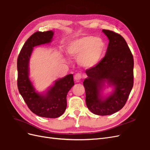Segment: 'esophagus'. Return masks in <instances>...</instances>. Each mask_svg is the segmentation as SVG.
<instances>
[{"label": "esophagus", "mask_w": 150, "mask_h": 150, "mask_svg": "<svg viewBox=\"0 0 150 150\" xmlns=\"http://www.w3.org/2000/svg\"><path fill=\"white\" fill-rule=\"evenodd\" d=\"M81 78H82L81 74H80V73L76 74L75 75V77H74V79H75V81H76V82H79V81L81 80Z\"/></svg>", "instance_id": "1"}]
</instances>
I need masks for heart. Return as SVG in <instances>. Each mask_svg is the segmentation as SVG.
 Masks as SVG:
<instances>
[{
  "instance_id": "1",
  "label": "heart",
  "mask_w": 150,
  "mask_h": 150,
  "mask_svg": "<svg viewBox=\"0 0 150 150\" xmlns=\"http://www.w3.org/2000/svg\"><path fill=\"white\" fill-rule=\"evenodd\" d=\"M66 49L70 57H77V61L81 66L90 68L102 59L107 45L101 38L87 35L70 41Z\"/></svg>"
}]
</instances>
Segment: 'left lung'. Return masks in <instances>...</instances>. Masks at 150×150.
<instances>
[{
    "label": "left lung",
    "mask_w": 150,
    "mask_h": 150,
    "mask_svg": "<svg viewBox=\"0 0 150 150\" xmlns=\"http://www.w3.org/2000/svg\"><path fill=\"white\" fill-rule=\"evenodd\" d=\"M102 31L109 39L107 52L98 64L86 70L88 78L83 83L88 108L95 115L104 116L117 112L126 103L133 86L134 60L122 35L112 30ZM106 81L115 90L103 98L100 91Z\"/></svg>",
    "instance_id": "left-lung-1"
}]
</instances>
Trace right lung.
Segmentation results:
<instances>
[{"instance_id":"right-lung-1","label":"right lung","mask_w":150,"mask_h":150,"mask_svg":"<svg viewBox=\"0 0 150 150\" xmlns=\"http://www.w3.org/2000/svg\"><path fill=\"white\" fill-rule=\"evenodd\" d=\"M54 35L52 30L36 32L24 43L17 59V86L32 112L39 117L55 118L60 117L67 108V95L74 85V76L69 74L55 81L45 95L40 94L28 78V64L33 47L50 43Z\"/></svg>"}]
</instances>
